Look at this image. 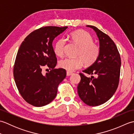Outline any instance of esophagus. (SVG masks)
<instances>
[{
	"label": "esophagus",
	"instance_id": "1",
	"mask_svg": "<svg viewBox=\"0 0 134 134\" xmlns=\"http://www.w3.org/2000/svg\"><path fill=\"white\" fill-rule=\"evenodd\" d=\"M66 73H67V76H70L71 75H72V72H71V71H67Z\"/></svg>",
	"mask_w": 134,
	"mask_h": 134
}]
</instances>
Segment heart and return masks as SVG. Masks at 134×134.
Listing matches in <instances>:
<instances>
[{"instance_id":"obj_1","label":"heart","mask_w":134,"mask_h":134,"mask_svg":"<svg viewBox=\"0 0 134 134\" xmlns=\"http://www.w3.org/2000/svg\"><path fill=\"white\" fill-rule=\"evenodd\" d=\"M70 38L74 44L78 47L75 56L76 58H65L59 62V65L67 71H74L80 69L83 63L86 65L93 64L98 59L99 55V48L89 33L83 30L76 31L70 34ZM67 43L65 38H61L56 41L54 52L59 57L64 55V51Z\"/></svg>"}]
</instances>
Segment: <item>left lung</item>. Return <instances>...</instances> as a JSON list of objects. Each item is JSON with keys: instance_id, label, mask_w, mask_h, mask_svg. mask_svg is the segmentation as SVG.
Listing matches in <instances>:
<instances>
[{"instance_id": "left-lung-1", "label": "left lung", "mask_w": 134, "mask_h": 134, "mask_svg": "<svg viewBox=\"0 0 134 134\" xmlns=\"http://www.w3.org/2000/svg\"><path fill=\"white\" fill-rule=\"evenodd\" d=\"M97 34L99 42V55L97 61L83 71L88 78L79 73L81 81L78 85L79 97L89 106H98L106 102L114 94L119 85L121 58L116 44L106 34L91 25Z\"/></svg>"}]
</instances>
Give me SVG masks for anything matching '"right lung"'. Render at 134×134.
Wrapping results in <instances>:
<instances>
[{
  "instance_id": "obj_1",
  "label": "right lung",
  "mask_w": 134,
  "mask_h": 134,
  "mask_svg": "<svg viewBox=\"0 0 134 134\" xmlns=\"http://www.w3.org/2000/svg\"><path fill=\"white\" fill-rule=\"evenodd\" d=\"M67 26H45L30 33L22 42L16 56L13 74L16 87L27 103L45 106L56 97L58 85L66 76L63 69H54L57 58L52 47L56 37ZM51 70L45 75L42 69Z\"/></svg>"
}]
</instances>
